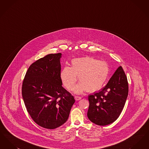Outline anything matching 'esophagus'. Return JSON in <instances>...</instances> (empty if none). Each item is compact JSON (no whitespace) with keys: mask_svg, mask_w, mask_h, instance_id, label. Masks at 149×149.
Listing matches in <instances>:
<instances>
[{"mask_svg":"<svg viewBox=\"0 0 149 149\" xmlns=\"http://www.w3.org/2000/svg\"><path fill=\"white\" fill-rule=\"evenodd\" d=\"M74 98H75V99L76 100H79L81 99V97H79V96H75Z\"/></svg>","mask_w":149,"mask_h":149,"instance_id":"34e87169","label":"esophagus"}]
</instances>
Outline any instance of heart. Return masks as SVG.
<instances>
[{"label":"heart","mask_w":149,"mask_h":149,"mask_svg":"<svg viewBox=\"0 0 149 149\" xmlns=\"http://www.w3.org/2000/svg\"><path fill=\"white\" fill-rule=\"evenodd\" d=\"M109 68L107 63L91 57L73 59L71 66H66L61 72V79L66 88L74 89L78 76L79 83L75 92H93L100 89L108 76Z\"/></svg>","instance_id":"obj_1"}]
</instances>
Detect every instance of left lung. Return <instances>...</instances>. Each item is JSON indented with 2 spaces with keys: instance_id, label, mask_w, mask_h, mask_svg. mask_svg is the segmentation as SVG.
<instances>
[{
  "instance_id": "1",
  "label": "left lung",
  "mask_w": 149,
  "mask_h": 149,
  "mask_svg": "<svg viewBox=\"0 0 149 149\" xmlns=\"http://www.w3.org/2000/svg\"><path fill=\"white\" fill-rule=\"evenodd\" d=\"M128 93L127 78L120 66L100 91L88 96L89 120L99 126L113 123L120 116Z\"/></svg>"
}]
</instances>
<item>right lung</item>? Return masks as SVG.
<instances>
[{
    "instance_id": "right-lung-1",
    "label": "right lung",
    "mask_w": 149,
    "mask_h": 149,
    "mask_svg": "<svg viewBox=\"0 0 149 149\" xmlns=\"http://www.w3.org/2000/svg\"><path fill=\"white\" fill-rule=\"evenodd\" d=\"M61 56V53L49 54L31 64L22 83L27 112L38 125L47 129L66 122L75 101L62 86Z\"/></svg>"
}]
</instances>
